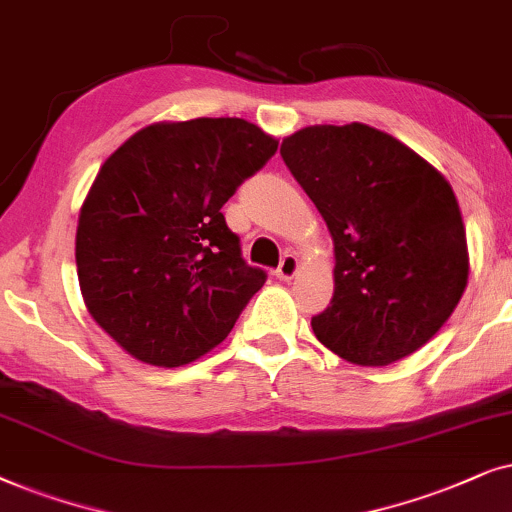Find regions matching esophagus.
I'll list each match as a JSON object with an SVG mask.
<instances>
[{"label": "esophagus", "mask_w": 512, "mask_h": 512, "mask_svg": "<svg viewBox=\"0 0 512 512\" xmlns=\"http://www.w3.org/2000/svg\"><path fill=\"white\" fill-rule=\"evenodd\" d=\"M297 257L295 255H285L283 260H281V264H278V269H276V278L278 281H292V278H295V274H297Z\"/></svg>", "instance_id": "1"}]
</instances>
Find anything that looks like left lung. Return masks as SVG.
Instances as JSON below:
<instances>
[{
  "label": "left lung",
  "instance_id": "1",
  "mask_svg": "<svg viewBox=\"0 0 512 512\" xmlns=\"http://www.w3.org/2000/svg\"><path fill=\"white\" fill-rule=\"evenodd\" d=\"M281 156L335 243V295L311 318L318 342L365 367L421 349L468 283L466 227L445 175L365 124L306 126Z\"/></svg>",
  "mask_w": 512,
  "mask_h": 512
}]
</instances>
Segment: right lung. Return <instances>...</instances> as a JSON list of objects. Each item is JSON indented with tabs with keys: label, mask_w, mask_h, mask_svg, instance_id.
Segmentation results:
<instances>
[{
	"label": "right lung",
	"mask_w": 512,
	"mask_h": 512,
	"mask_svg": "<svg viewBox=\"0 0 512 512\" xmlns=\"http://www.w3.org/2000/svg\"><path fill=\"white\" fill-rule=\"evenodd\" d=\"M276 149L250 121L201 117L145 126L102 163L74 255L88 313L128 356L180 367L227 339L267 274L222 206Z\"/></svg>",
	"instance_id": "add662e5"
}]
</instances>
